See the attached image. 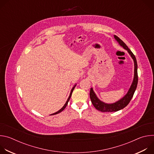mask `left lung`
Returning a JSON list of instances; mask_svg holds the SVG:
<instances>
[{"label": "left lung", "mask_w": 154, "mask_h": 154, "mask_svg": "<svg viewBox=\"0 0 154 154\" xmlns=\"http://www.w3.org/2000/svg\"><path fill=\"white\" fill-rule=\"evenodd\" d=\"M114 38L118 41L119 45L121 46H122L124 49L127 51L130 57L132 58L134 61V77L132 83H131L127 94L120 100L113 103H106L101 101L97 97L96 94L93 91V88H91L90 90V93L91 102L94 105V106L97 109V110L100 111L102 112H118L120 110V109H122L124 107H125L129 103L131 98L133 97V96L136 90L137 84H138V72H137L138 65H137V59L135 58V56L132 53V52L128 49V48L127 47V46L125 45V44L119 37H118L116 35H114Z\"/></svg>", "instance_id": "left-lung-1"}]
</instances>
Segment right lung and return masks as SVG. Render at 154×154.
<instances>
[{"label":"right lung","instance_id":"1","mask_svg":"<svg viewBox=\"0 0 154 154\" xmlns=\"http://www.w3.org/2000/svg\"><path fill=\"white\" fill-rule=\"evenodd\" d=\"M75 86H76V84L74 85V86L72 88V90H71V93H70V94H69V97H68V100H67V101H66V102L65 103V104L64 105V106L60 109V110H58V112H55V113H53V114H52V115H57V114H58V113H60V112H61L63 109L66 108V106H67V105H68V102H69V99H70V98H71V95H72V91H73V90H74V89L75 88Z\"/></svg>","mask_w":154,"mask_h":154}]
</instances>
